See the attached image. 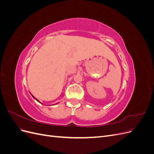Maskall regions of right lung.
Instances as JSON below:
<instances>
[{
    "instance_id": "right-lung-1",
    "label": "right lung",
    "mask_w": 154,
    "mask_h": 154,
    "mask_svg": "<svg viewBox=\"0 0 154 154\" xmlns=\"http://www.w3.org/2000/svg\"><path fill=\"white\" fill-rule=\"evenodd\" d=\"M31 95H32V94H31ZM32 97H33V98H34V99H35V100H36V101H38V102H39V103H41V102H40V101H38V100H37V99H36V98H35V97H34V96H32Z\"/></svg>"
}]
</instances>
